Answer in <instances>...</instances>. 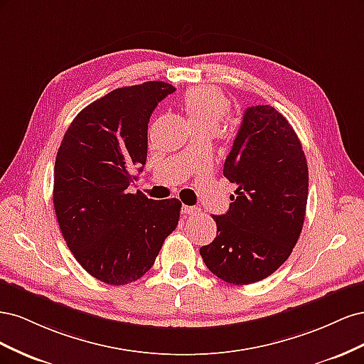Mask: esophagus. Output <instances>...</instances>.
<instances>
[{"label": "esophagus", "mask_w": 364, "mask_h": 364, "mask_svg": "<svg viewBox=\"0 0 364 364\" xmlns=\"http://www.w3.org/2000/svg\"><path fill=\"white\" fill-rule=\"evenodd\" d=\"M182 214L186 215H197L200 214V209L197 206H188V205H182Z\"/></svg>", "instance_id": "34e87169"}]
</instances>
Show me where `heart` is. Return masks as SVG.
I'll use <instances>...</instances> for the list:
<instances>
[{
    "label": "heart",
    "instance_id": "b5f03b06",
    "mask_svg": "<svg viewBox=\"0 0 364 364\" xmlns=\"http://www.w3.org/2000/svg\"><path fill=\"white\" fill-rule=\"evenodd\" d=\"M185 115L188 117L193 129L215 130L229 112V102L222 91L215 87H191L182 100Z\"/></svg>",
    "mask_w": 364,
    "mask_h": 364
}]
</instances>
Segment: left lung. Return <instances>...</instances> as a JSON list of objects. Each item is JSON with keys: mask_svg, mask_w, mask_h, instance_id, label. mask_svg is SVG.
Segmentation results:
<instances>
[{"mask_svg": "<svg viewBox=\"0 0 364 364\" xmlns=\"http://www.w3.org/2000/svg\"><path fill=\"white\" fill-rule=\"evenodd\" d=\"M223 176L237 190L228 213L213 215L217 237L200 255L225 282H258L290 257L308 199L305 153L281 112L269 105L246 109Z\"/></svg>", "mask_w": 364, "mask_h": 364, "instance_id": "8db88e82", "label": "left lung"}]
</instances>
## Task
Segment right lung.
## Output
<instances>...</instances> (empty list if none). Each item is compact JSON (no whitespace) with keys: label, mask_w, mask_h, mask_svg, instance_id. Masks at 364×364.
<instances>
[{"label":"right lung","mask_w":364,"mask_h":364,"mask_svg":"<svg viewBox=\"0 0 364 364\" xmlns=\"http://www.w3.org/2000/svg\"><path fill=\"white\" fill-rule=\"evenodd\" d=\"M174 91L165 82L118 87L77 114L60 142L53 190L59 228L74 258L102 282L139 279L179 223L178 199L127 191L147 161L150 115Z\"/></svg>","instance_id":"right-lung-1"}]
</instances>
